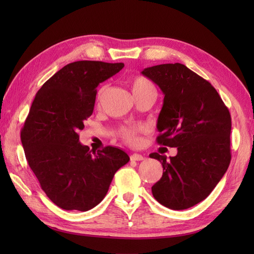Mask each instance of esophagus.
Wrapping results in <instances>:
<instances>
[{
    "instance_id": "34e87169",
    "label": "esophagus",
    "mask_w": 254,
    "mask_h": 254,
    "mask_svg": "<svg viewBox=\"0 0 254 254\" xmlns=\"http://www.w3.org/2000/svg\"><path fill=\"white\" fill-rule=\"evenodd\" d=\"M130 158H131L132 161H141V160L144 159L143 155H141V154H132L130 156Z\"/></svg>"
}]
</instances>
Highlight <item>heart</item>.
<instances>
[{"label": "heart", "mask_w": 254, "mask_h": 254, "mask_svg": "<svg viewBox=\"0 0 254 254\" xmlns=\"http://www.w3.org/2000/svg\"><path fill=\"white\" fill-rule=\"evenodd\" d=\"M128 83H130L132 93L135 98L143 95L144 93H147L149 90H156L152 82L146 77L141 76V75H136V76L132 77ZM104 89L105 87H101L99 89L97 98H100ZM146 131L147 127L146 126H144V124H127V126H123L119 128L118 136L127 144L137 145L139 142V135Z\"/></svg>", "instance_id": "heart-1"}]
</instances>
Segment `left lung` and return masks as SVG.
<instances>
[{"mask_svg":"<svg viewBox=\"0 0 254 254\" xmlns=\"http://www.w3.org/2000/svg\"><path fill=\"white\" fill-rule=\"evenodd\" d=\"M165 95L157 143L178 154L152 153L163 165V177L152 187L154 197L171 209H186L206 198L230 164L231 118L217 90L181 63L146 67Z\"/></svg>","mask_w":254,"mask_h":254,"instance_id":"1","label":"left lung"}]
</instances>
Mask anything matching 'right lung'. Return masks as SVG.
<instances>
[{
	"label": "right lung",
	"instance_id": "add662e5",
	"mask_svg": "<svg viewBox=\"0 0 254 254\" xmlns=\"http://www.w3.org/2000/svg\"><path fill=\"white\" fill-rule=\"evenodd\" d=\"M123 63L77 61L58 71L38 90L20 131L26 159L47 196L66 210L86 212L98 205L118 169L130 157L106 146L93 152L78 132L93 115L97 86Z\"/></svg>",
	"mask_w": 254,
	"mask_h": 254
}]
</instances>
